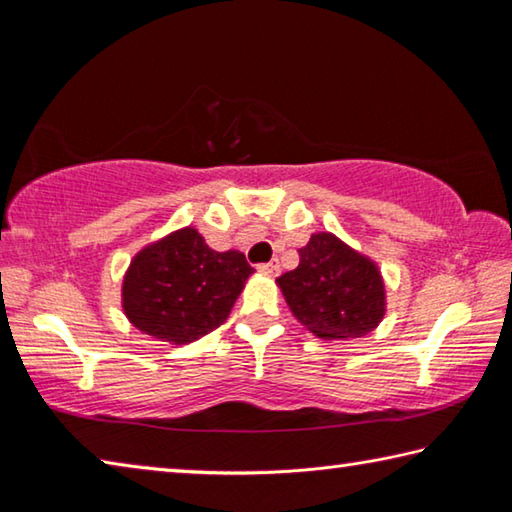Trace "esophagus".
Returning a JSON list of instances; mask_svg holds the SVG:
<instances>
[{"instance_id":"34e87169","label":"esophagus","mask_w":512,"mask_h":512,"mask_svg":"<svg viewBox=\"0 0 512 512\" xmlns=\"http://www.w3.org/2000/svg\"><path fill=\"white\" fill-rule=\"evenodd\" d=\"M259 271H262V273H264V275H268V277L280 275V262H277V259H273V262H268V264H262V266H259Z\"/></svg>"}]
</instances>
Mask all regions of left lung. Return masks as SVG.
I'll use <instances>...</instances> for the list:
<instances>
[{"instance_id":"1","label":"left lung","mask_w":512,"mask_h":512,"mask_svg":"<svg viewBox=\"0 0 512 512\" xmlns=\"http://www.w3.org/2000/svg\"><path fill=\"white\" fill-rule=\"evenodd\" d=\"M291 314L323 341L370 334L386 316V284L375 259L334 232H314L300 248V264L277 277Z\"/></svg>"}]
</instances>
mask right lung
<instances>
[{"label": "right lung", "mask_w": 512, "mask_h": 512, "mask_svg": "<svg viewBox=\"0 0 512 512\" xmlns=\"http://www.w3.org/2000/svg\"><path fill=\"white\" fill-rule=\"evenodd\" d=\"M255 273L239 250H212L192 225L146 244L121 280V309L140 332L187 345L228 320Z\"/></svg>", "instance_id": "1"}]
</instances>
